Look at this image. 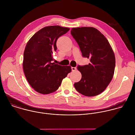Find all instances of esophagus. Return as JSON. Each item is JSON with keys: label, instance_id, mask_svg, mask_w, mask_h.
Here are the masks:
<instances>
[{"label": "esophagus", "instance_id": "1", "mask_svg": "<svg viewBox=\"0 0 135 135\" xmlns=\"http://www.w3.org/2000/svg\"><path fill=\"white\" fill-rule=\"evenodd\" d=\"M71 70L72 71H76L77 70V68L76 67H71Z\"/></svg>", "mask_w": 135, "mask_h": 135}]
</instances>
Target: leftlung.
<instances>
[{"label":"left lung","mask_w":135,"mask_h":135,"mask_svg":"<svg viewBox=\"0 0 135 135\" xmlns=\"http://www.w3.org/2000/svg\"><path fill=\"white\" fill-rule=\"evenodd\" d=\"M71 34L79 46L83 57L90 59L86 65L78 66L82 75L75 82L77 91L86 97L100 94L112 80L115 67L114 52L105 36L93 27H74Z\"/></svg>","instance_id":"1"}]
</instances>
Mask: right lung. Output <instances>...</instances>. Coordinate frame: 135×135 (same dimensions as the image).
<instances>
[{
    "label": "right lung",
    "instance_id": "1",
    "mask_svg": "<svg viewBox=\"0 0 135 135\" xmlns=\"http://www.w3.org/2000/svg\"><path fill=\"white\" fill-rule=\"evenodd\" d=\"M69 28L59 26L43 27L35 33L26 45L23 68L27 82L36 92L47 94L56 91L71 72L70 66L52 63L56 42Z\"/></svg>",
    "mask_w": 135,
    "mask_h": 135
}]
</instances>
